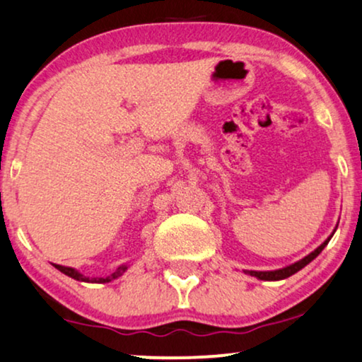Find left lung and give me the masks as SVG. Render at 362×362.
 I'll use <instances>...</instances> for the list:
<instances>
[{
    "label": "left lung",
    "mask_w": 362,
    "mask_h": 362,
    "mask_svg": "<svg viewBox=\"0 0 362 362\" xmlns=\"http://www.w3.org/2000/svg\"><path fill=\"white\" fill-rule=\"evenodd\" d=\"M332 235H334V233H332ZM332 235L329 236V238L325 240V242H324L322 245H320L319 248H315L314 252L310 253V255H307L305 258H302V260L296 262V263H293V265H288V267H285V269L274 270V272H255V270H245V274H250L252 276H257V279H260V280H284V279H287V276L293 275V274H297L298 270L304 269L305 265H309V263H310L312 260H314V258L317 257L320 252H322L325 245L329 243V240L332 238Z\"/></svg>",
    "instance_id": "left-lung-1"
}]
</instances>
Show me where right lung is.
I'll return each mask as SVG.
<instances>
[{
  "instance_id": "add662e5",
  "label": "right lung",
  "mask_w": 362,
  "mask_h": 362,
  "mask_svg": "<svg viewBox=\"0 0 362 362\" xmlns=\"http://www.w3.org/2000/svg\"><path fill=\"white\" fill-rule=\"evenodd\" d=\"M55 269H58L62 272V274H65V275H69V276H72V279H75V280H80V282H92V284H105V282H110V280H114V279H117V276H120L124 274V272L127 270V267L126 265H122V267H119L117 270L114 272V274H110L109 276H100V279H88V276H83L82 274H78L77 270H74V269H70V267H62V265H55Z\"/></svg>"
}]
</instances>
